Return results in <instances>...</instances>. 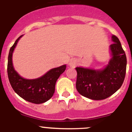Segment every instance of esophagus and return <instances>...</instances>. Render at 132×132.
<instances>
[{"mask_svg":"<svg viewBox=\"0 0 132 132\" xmlns=\"http://www.w3.org/2000/svg\"><path fill=\"white\" fill-rule=\"evenodd\" d=\"M68 65L70 66V67L75 68V66L77 65V61L75 59H71L70 61V62H69L68 63Z\"/></svg>","mask_w":132,"mask_h":132,"instance_id":"obj_1","label":"esophagus"}]
</instances>
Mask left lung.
<instances>
[{
  "label": "left lung",
  "instance_id": "1",
  "mask_svg": "<svg viewBox=\"0 0 132 132\" xmlns=\"http://www.w3.org/2000/svg\"><path fill=\"white\" fill-rule=\"evenodd\" d=\"M110 46L112 59L103 70L75 68L77 72L76 88L80 95L93 100H103L121 87L126 75V57L121 43L112 35Z\"/></svg>",
  "mask_w": 132,
  "mask_h": 132
}]
</instances>
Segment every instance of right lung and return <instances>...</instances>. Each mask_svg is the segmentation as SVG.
Instances as JSON below:
<instances>
[{
  "mask_svg": "<svg viewBox=\"0 0 132 132\" xmlns=\"http://www.w3.org/2000/svg\"><path fill=\"white\" fill-rule=\"evenodd\" d=\"M19 37L10 48L7 61V75L13 90L24 100L35 104L44 103L53 95L57 80L65 71L66 65L53 68L40 77L35 79H26L22 77L14 69L12 55Z\"/></svg>",
  "mask_w": 132,
  "mask_h": 132,
  "instance_id": "right-lung-1",
  "label": "right lung"
}]
</instances>
